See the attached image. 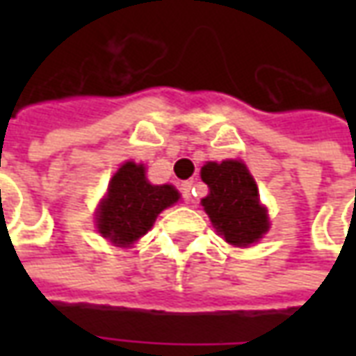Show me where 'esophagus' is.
Here are the masks:
<instances>
[{
  "label": "esophagus",
  "mask_w": 356,
  "mask_h": 356,
  "mask_svg": "<svg viewBox=\"0 0 356 356\" xmlns=\"http://www.w3.org/2000/svg\"><path fill=\"white\" fill-rule=\"evenodd\" d=\"M181 196L185 202L193 200V183H181Z\"/></svg>",
  "instance_id": "esophagus-1"
}]
</instances>
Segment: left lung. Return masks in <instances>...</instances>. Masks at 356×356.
Segmentation results:
<instances>
[{"mask_svg":"<svg viewBox=\"0 0 356 356\" xmlns=\"http://www.w3.org/2000/svg\"><path fill=\"white\" fill-rule=\"evenodd\" d=\"M202 181L209 194L202 206L216 231L232 246H250L268 231L267 209L259 204L254 177L238 160L208 162L202 168Z\"/></svg>","mask_w":356,"mask_h":356,"instance_id":"1","label":"left lung"}]
</instances>
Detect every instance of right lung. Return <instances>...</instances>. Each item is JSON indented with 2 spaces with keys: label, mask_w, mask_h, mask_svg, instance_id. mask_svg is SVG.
Masks as SVG:
<instances>
[{
  "label": "right lung",
  "mask_w": 356,
  "mask_h": 356,
  "mask_svg": "<svg viewBox=\"0 0 356 356\" xmlns=\"http://www.w3.org/2000/svg\"><path fill=\"white\" fill-rule=\"evenodd\" d=\"M179 200L171 185H150L145 168L125 162L108 185L97 213V229L118 246H129L152 227L160 211Z\"/></svg>",
  "instance_id": "1"
}]
</instances>
